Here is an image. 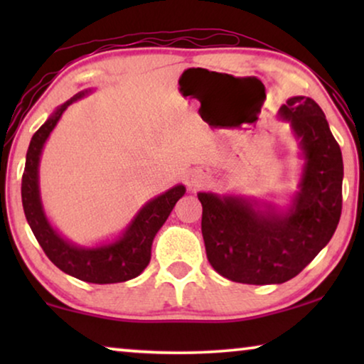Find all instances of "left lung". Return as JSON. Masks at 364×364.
Listing matches in <instances>:
<instances>
[{"label": "left lung", "instance_id": "1", "mask_svg": "<svg viewBox=\"0 0 364 364\" xmlns=\"http://www.w3.org/2000/svg\"><path fill=\"white\" fill-rule=\"evenodd\" d=\"M280 114L291 122L306 157L300 192L285 215L255 210L242 198L198 193L208 262L237 283L291 280L331 240L341 217V149L321 107L310 97L296 96L288 99Z\"/></svg>", "mask_w": 364, "mask_h": 364}]
</instances>
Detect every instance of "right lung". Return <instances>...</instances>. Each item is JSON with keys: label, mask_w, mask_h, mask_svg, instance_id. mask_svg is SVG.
Listing matches in <instances>:
<instances>
[{"label": "right lung", "mask_w": 364, "mask_h": 364, "mask_svg": "<svg viewBox=\"0 0 364 364\" xmlns=\"http://www.w3.org/2000/svg\"><path fill=\"white\" fill-rule=\"evenodd\" d=\"M84 92H79L71 101L63 104L56 112L34 132L29 142L21 181V198L26 220L46 257L68 275L87 283H121L141 275L151 262L152 240L171 215L173 205L186 193V187L177 186L159 196L139 212L129 225L121 240L97 248H79L63 240L44 217L38 191V164L41 149L56 126L59 117L69 104Z\"/></svg>", "instance_id": "1"}]
</instances>
